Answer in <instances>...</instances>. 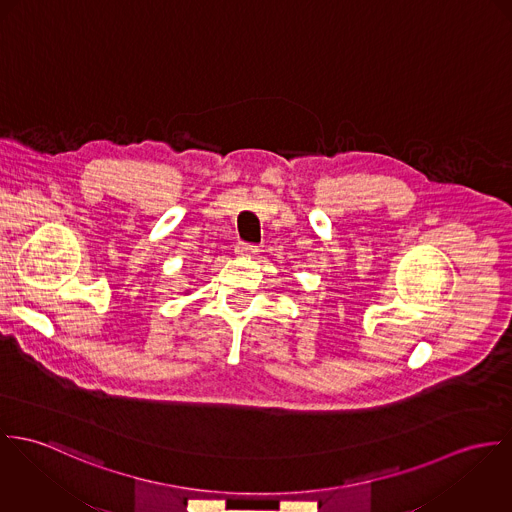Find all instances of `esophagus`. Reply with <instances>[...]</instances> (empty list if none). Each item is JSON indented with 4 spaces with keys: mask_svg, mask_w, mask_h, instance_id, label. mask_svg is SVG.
Segmentation results:
<instances>
[{
    "mask_svg": "<svg viewBox=\"0 0 512 512\" xmlns=\"http://www.w3.org/2000/svg\"><path fill=\"white\" fill-rule=\"evenodd\" d=\"M237 253H241V255H253V253H257V245H253V243H239V245H237Z\"/></svg>",
    "mask_w": 512,
    "mask_h": 512,
    "instance_id": "34e87169",
    "label": "esophagus"
}]
</instances>
